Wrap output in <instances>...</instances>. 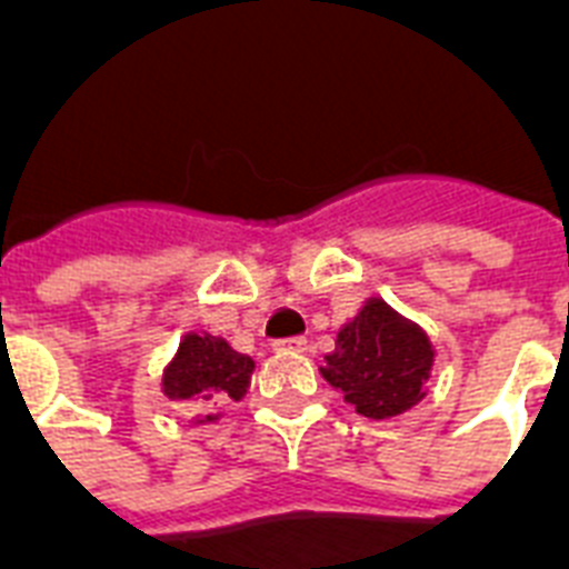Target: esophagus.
<instances>
[{"label": "esophagus", "instance_id": "1", "mask_svg": "<svg viewBox=\"0 0 569 569\" xmlns=\"http://www.w3.org/2000/svg\"><path fill=\"white\" fill-rule=\"evenodd\" d=\"M303 346H307V342H303L301 337H286V339H274V342H271V348H274V351H280V355H298V351H303Z\"/></svg>", "mask_w": 569, "mask_h": 569}]
</instances>
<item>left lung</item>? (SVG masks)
Returning <instances> with one entry per match:
<instances>
[{
    "label": "left lung",
    "instance_id": "1",
    "mask_svg": "<svg viewBox=\"0 0 569 569\" xmlns=\"http://www.w3.org/2000/svg\"><path fill=\"white\" fill-rule=\"evenodd\" d=\"M431 366L433 348L422 330L372 298L339 328L321 378L360 416L392 419L422 401Z\"/></svg>",
    "mask_w": 569,
    "mask_h": 569
}]
</instances>
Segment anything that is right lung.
Listing matches in <instances>:
<instances>
[{
  "instance_id": "obj_1",
  "label": "right lung",
  "mask_w": 569,
  "mask_h": 569,
  "mask_svg": "<svg viewBox=\"0 0 569 569\" xmlns=\"http://www.w3.org/2000/svg\"><path fill=\"white\" fill-rule=\"evenodd\" d=\"M253 360L232 351L221 337L186 333L162 375V392L182 410H209L223 401H241L250 387ZM209 413L197 422H214Z\"/></svg>"
}]
</instances>
